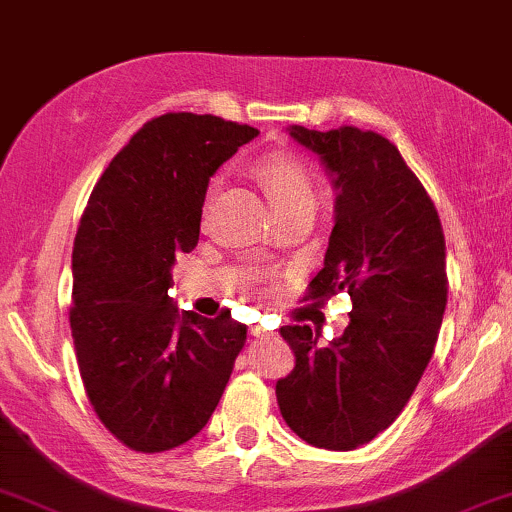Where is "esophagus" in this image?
I'll return each mask as SVG.
<instances>
[{
	"instance_id": "34e87169",
	"label": "esophagus",
	"mask_w": 512,
	"mask_h": 512,
	"mask_svg": "<svg viewBox=\"0 0 512 512\" xmlns=\"http://www.w3.org/2000/svg\"><path fill=\"white\" fill-rule=\"evenodd\" d=\"M250 335H252V337H276V335H274V332L264 330V327H260V325L250 327Z\"/></svg>"
}]
</instances>
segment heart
Listing matches in <instances>:
<instances>
[{"label":"heart","instance_id":"1","mask_svg":"<svg viewBox=\"0 0 512 512\" xmlns=\"http://www.w3.org/2000/svg\"><path fill=\"white\" fill-rule=\"evenodd\" d=\"M257 177L274 199L278 213L283 210L313 203L316 206V185L309 168L290 154H271L257 161ZM213 194V192H210ZM208 194V199H210Z\"/></svg>","mask_w":512,"mask_h":512}]
</instances>
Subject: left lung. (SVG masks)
<instances>
[{
  "instance_id": "1",
  "label": "left lung",
  "mask_w": 512,
  "mask_h": 512,
  "mask_svg": "<svg viewBox=\"0 0 512 512\" xmlns=\"http://www.w3.org/2000/svg\"><path fill=\"white\" fill-rule=\"evenodd\" d=\"M337 189L323 269L304 302L351 295L342 337L318 344L309 325H285L295 370L276 400L292 431L313 447L349 452L377 438L410 403L433 356L447 306L445 234L431 196L384 135L339 126H292Z\"/></svg>"
}]
</instances>
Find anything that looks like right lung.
Wrapping results in <instances>:
<instances>
[{"label":"right lung","mask_w":512,"mask_h":512,"mask_svg":"<svg viewBox=\"0 0 512 512\" xmlns=\"http://www.w3.org/2000/svg\"><path fill=\"white\" fill-rule=\"evenodd\" d=\"M260 133L213 114L147 121L109 161L72 250L70 327L88 403L142 454L185 445L220 403L248 327L177 313L175 257L199 243L208 180Z\"/></svg>","instance_id":"1"}]
</instances>
